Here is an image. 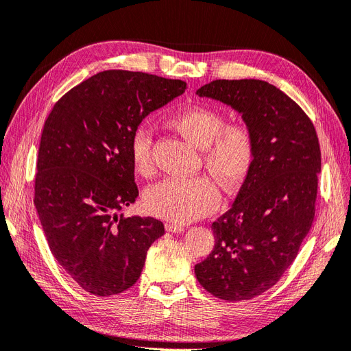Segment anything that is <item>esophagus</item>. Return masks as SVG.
<instances>
[{
    "label": "esophagus",
    "instance_id": "esophagus-1",
    "mask_svg": "<svg viewBox=\"0 0 351 351\" xmlns=\"http://www.w3.org/2000/svg\"><path fill=\"white\" fill-rule=\"evenodd\" d=\"M165 230L171 233H181L184 230V226H181L178 223H165Z\"/></svg>",
    "mask_w": 351,
    "mask_h": 351
}]
</instances>
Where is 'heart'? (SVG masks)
<instances>
[{
    "instance_id": "obj_1",
    "label": "heart",
    "mask_w": 351,
    "mask_h": 351,
    "mask_svg": "<svg viewBox=\"0 0 351 351\" xmlns=\"http://www.w3.org/2000/svg\"><path fill=\"white\" fill-rule=\"evenodd\" d=\"M170 125L190 143L203 149V160L224 189H234L246 177L254 160V138L243 123L223 125L219 110L191 105L170 119ZM151 134L138 130L130 147L134 170L148 176L152 171ZM220 195L207 177H171L152 186L145 194V207L154 216L173 223L200 219L217 207Z\"/></svg>"
}]
</instances>
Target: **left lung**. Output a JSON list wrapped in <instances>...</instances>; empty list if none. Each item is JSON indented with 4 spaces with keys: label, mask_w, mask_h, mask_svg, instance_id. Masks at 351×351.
<instances>
[{
    "label": "left lung",
    "mask_w": 351,
    "mask_h": 351,
    "mask_svg": "<svg viewBox=\"0 0 351 351\" xmlns=\"http://www.w3.org/2000/svg\"><path fill=\"white\" fill-rule=\"evenodd\" d=\"M195 93L242 117L254 160L232 207L213 221L215 247L194 274L220 300H252L279 281L311 229L318 138L304 110L268 82L213 80Z\"/></svg>",
    "instance_id": "1"
}]
</instances>
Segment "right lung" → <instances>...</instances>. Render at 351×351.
<instances>
[{
	"mask_svg": "<svg viewBox=\"0 0 351 351\" xmlns=\"http://www.w3.org/2000/svg\"><path fill=\"white\" fill-rule=\"evenodd\" d=\"M184 90L183 80L105 70L70 89L45 122L34 206L53 256L93 295L131 288L164 234L157 219L118 212L138 197L130 147L139 123Z\"/></svg>",
	"mask_w": 351,
	"mask_h": 351,
	"instance_id": "right-lung-1",
	"label": "right lung"
}]
</instances>
